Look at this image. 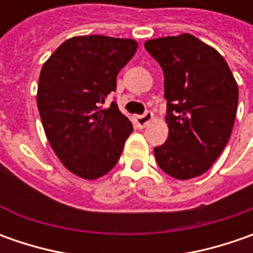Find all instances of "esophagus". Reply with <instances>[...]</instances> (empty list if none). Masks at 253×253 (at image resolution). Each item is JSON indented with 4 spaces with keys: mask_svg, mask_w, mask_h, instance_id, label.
Returning a JSON list of instances; mask_svg holds the SVG:
<instances>
[{
    "mask_svg": "<svg viewBox=\"0 0 253 253\" xmlns=\"http://www.w3.org/2000/svg\"><path fill=\"white\" fill-rule=\"evenodd\" d=\"M152 118H153V114L151 111H146L145 114H142V115H136L135 117V122H136L138 126L143 128V126H146L152 121Z\"/></svg>",
    "mask_w": 253,
    "mask_h": 253,
    "instance_id": "esophagus-1",
    "label": "esophagus"
}]
</instances>
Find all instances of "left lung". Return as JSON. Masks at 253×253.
<instances>
[{"label":"left lung","instance_id":"1","mask_svg":"<svg viewBox=\"0 0 253 253\" xmlns=\"http://www.w3.org/2000/svg\"><path fill=\"white\" fill-rule=\"evenodd\" d=\"M165 74L169 136L155 148L165 173L197 177L217 161L237 115L238 85L224 57L196 36L183 34L145 42Z\"/></svg>","mask_w":253,"mask_h":253}]
</instances>
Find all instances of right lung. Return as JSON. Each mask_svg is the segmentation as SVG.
I'll return each instance as SVG.
<instances>
[{
  "mask_svg": "<svg viewBox=\"0 0 253 253\" xmlns=\"http://www.w3.org/2000/svg\"><path fill=\"white\" fill-rule=\"evenodd\" d=\"M138 43L101 35L76 36L60 44L43 64L38 108L52 149L64 168L92 180L117 165L131 135V121L107 97Z\"/></svg>",
  "mask_w": 253,
  "mask_h": 253,
  "instance_id": "right-lung-1",
  "label": "right lung"
}]
</instances>
